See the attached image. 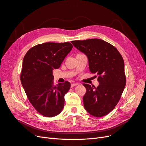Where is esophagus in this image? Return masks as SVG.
Listing matches in <instances>:
<instances>
[{
  "label": "esophagus",
  "instance_id": "obj_1",
  "mask_svg": "<svg viewBox=\"0 0 146 146\" xmlns=\"http://www.w3.org/2000/svg\"><path fill=\"white\" fill-rule=\"evenodd\" d=\"M77 85H78L77 83H72V84H71V87H75V86H77Z\"/></svg>",
  "mask_w": 146,
  "mask_h": 146
}]
</instances>
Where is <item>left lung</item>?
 Wrapping results in <instances>:
<instances>
[{"instance_id": "obj_1", "label": "left lung", "mask_w": 146, "mask_h": 146, "mask_svg": "<svg viewBox=\"0 0 146 146\" xmlns=\"http://www.w3.org/2000/svg\"><path fill=\"white\" fill-rule=\"evenodd\" d=\"M71 43L87 56L90 71L98 76L100 84L96 88L83 84L86 89L84 108L93 116L102 117L114 108L125 89L123 57L115 46L102 39L72 40Z\"/></svg>"}]
</instances>
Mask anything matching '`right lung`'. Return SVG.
Returning a JSON list of instances; mask_svg holds the SVG:
<instances>
[{
	"label": "right lung",
	"instance_id": "obj_1",
	"mask_svg": "<svg viewBox=\"0 0 146 146\" xmlns=\"http://www.w3.org/2000/svg\"><path fill=\"white\" fill-rule=\"evenodd\" d=\"M72 47L70 42H45L33 46L23 59L21 84L33 107L45 117L58 115L64 107L71 84L54 85L53 70L60 67Z\"/></svg>",
	"mask_w": 146,
	"mask_h": 146
}]
</instances>
